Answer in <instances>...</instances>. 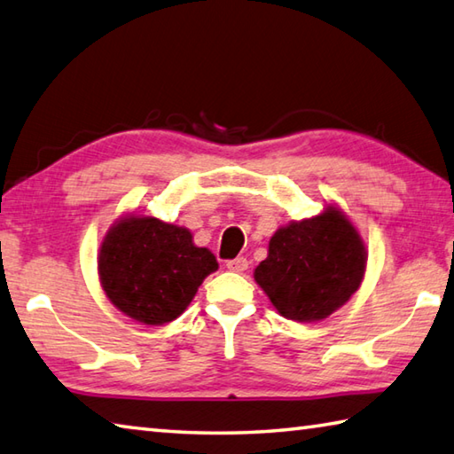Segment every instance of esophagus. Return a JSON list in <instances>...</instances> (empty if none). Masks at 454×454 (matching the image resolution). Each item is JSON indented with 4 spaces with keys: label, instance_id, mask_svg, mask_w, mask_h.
<instances>
[{
    "label": "esophagus",
    "instance_id": "1",
    "mask_svg": "<svg viewBox=\"0 0 454 454\" xmlns=\"http://www.w3.org/2000/svg\"><path fill=\"white\" fill-rule=\"evenodd\" d=\"M249 267V261L245 259V256H237L233 261H227V269L233 270V272H243Z\"/></svg>",
    "mask_w": 454,
    "mask_h": 454
}]
</instances>
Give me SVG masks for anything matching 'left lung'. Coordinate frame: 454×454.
Listing matches in <instances>:
<instances>
[{
    "label": "left lung",
    "mask_w": 454,
    "mask_h": 454,
    "mask_svg": "<svg viewBox=\"0 0 454 454\" xmlns=\"http://www.w3.org/2000/svg\"><path fill=\"white\" fill-rule=\"evenodd\" d=\"M365 247L336 207L278 229L254 280L288 320L314 322L349 301L362 285Z\"/></svg>",
    "instance_id": "obj_1"
}]
</instances>
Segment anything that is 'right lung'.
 <instances>
[{
  "instance_id": "add662e5",
  "label": "right lung",
  "mask_w": 454,
  "mask_h": 454,
  "mask_svg": "<svg viewBox=\"0 0 454 454\" xmlns=\"http://www.w3.org/2000/svg\"><path fill=\"white\" fill-rule=\"evenodd\" d=\"M217 269L215 254L195 247L190 231L156 217L118 221L98 253V275L110 302L148 326L176 320Z\"/></svg>"
}]
</instances>
